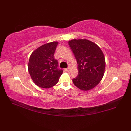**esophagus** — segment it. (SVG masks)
I'll use <instances>...</instances> for the list:
<instances>
[{
    "label": "esophagus",
    "mask_w": 131,
    "mask_h": 131,
    "mask_svg": "<svg viewBox=\"0 0 131 131\" xmlns=\"http://www.w3.org/2000/svg\"><path fill=\"white\" fill-rule=\"evenodd\" d=\"M69 68H65V69H64V70H65L66 71H68V70H69Z\"/></svg>",
    "instance_id": "esophagus-1"
}]
</instances>
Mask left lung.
Returning <instances> with one entry per match:
<instances>
[{
  "label": "left lung",
  "mask_w": 131,
  "mask_h": 131,
  "mask_svg": "<svg viewBox=\"0 0 131 131\" xmlns=\"http://www.w3.org/2000/svg\"><path fill=\"white\" fill-rule=\"evenodd\" d=\"M69 44L78 65V75L73 79V82L83 91L91 90L104 76V53L97 44L87 39H73L69 41Z\"/></svg>",
  "instance_id": "obj_1"
}]
</instances>
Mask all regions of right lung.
<instances>
[{"instance_id":"add662e5","label":"right lung","mask_w":131,"mask_h":131,"mask_svg":"<svg viewBox=\"0 0 131 131\" xmlns=\"http://www.w3.org/2000/svg\"><path fill=\"white\" fill-rule=\"evenodd\" d=\"M57 41L47 43L33 52L28 63L29 73L35 84L38 87L49 88L59 80L63 70L58 68V61L54 54Z\"/></svg>"}]
</instances>
